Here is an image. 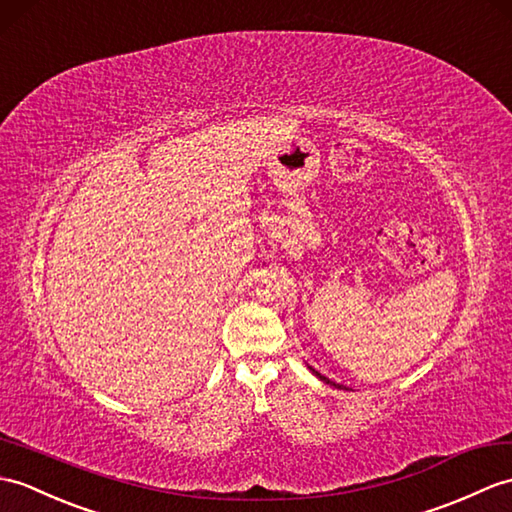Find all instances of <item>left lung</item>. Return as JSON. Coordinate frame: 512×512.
<instances>
[{
    "label": "left lung",
    "mask_w": 512,
    "mask_h": 512,
    "mask_svg": "<svg viewBox=\"0 0 512 512\" xmlns=\"http://www.w3.org/2000/svg\"><path fill=\"white\" fill-rule=\"evenodd\" d=\"M312 371H314V368H312ZM314 373H316V371H314ZM316 375H318V377H320V379H323V382H327V384H331V382H329V379H327V377H323V375H320V373H316ZM334 386H336V384H334Z\"/></svg>",
    "instance_id": "8db88e82"
}]
</instances>
